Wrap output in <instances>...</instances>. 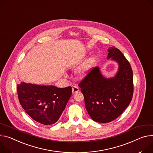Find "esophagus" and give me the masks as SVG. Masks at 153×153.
Instances as JSON below:
<instances>
[{"instance_id":"esophagus-1","label":"esophagus","mask_w":153,"mask_h":153,"mask_svg":"<svg viewBox=\"0 0 153 153\" xmlns=\"http://www.w3.org/2000/svg\"><path fill=\"white\" fill-rule=\"evenodd\" d=\"M79 91V88L77 87V86H73V88H72V91H73V93L74 94L77 92H78Z\"/></svg>"}]
</instances>
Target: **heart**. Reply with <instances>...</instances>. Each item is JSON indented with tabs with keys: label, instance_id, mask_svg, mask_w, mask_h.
<instances>
[{
	"label": "heart",
	"instance_id": "b5f03b06",
	"mask_svg": "<svg viewBox=\"0 0 153 153\" xmlns=\"http://www.w3.org/2000/svg\"><path fill=\"white\" fill-rule=\"evenodd\" d=\"M94 61L93 57H90L87 61H85L84 63H82L76 71V73L77 76L79 78H83L87 76L88 73L91 65Z\"/></svg>",
	"mask_w": 153,
	"mask_h": 153
}]
</instances>
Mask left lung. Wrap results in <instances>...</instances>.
I'll list each match as a JSON object with an SVG mask.
<instances>
[{"label":"left lung","mask_w":153,"mask_h":153,"mask_svg":"<svg viewBox=\"0 0 153 153\" xmlns=\"http://www.w3.org/2000/svg\"><path fill=\"white\" fill-rule=\"evenodd\" d=\"M107 59L119 65L117 74L104 77L94 67L79 84L87 112L94 121L105 123L118 118L129 105L133 96V73L129 62L115 47L108 49Z\"/></svg>","instance_id":"left-lung-1"}]
</instances>
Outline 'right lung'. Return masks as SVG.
<instances>
[{
    "label": "right lung",
    "mask_w": 153,
    "mask_h": 153,
    "mask_svg": "<svg viewBox=\"0 0 153 153\" xmlns=\"http://www.w3.org/2000/svg\"><path fill=\"white\" fill-rule=\"evenodd\" d=\"M19 102L33 120L45 125L56 123L72 94V88L38 85L21 82L17 85Z\"/></svg>",
    "instance_id": "1"
}]
</instances>
